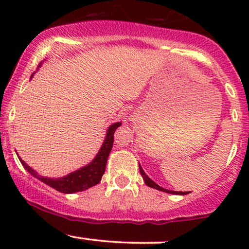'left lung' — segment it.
<instances>
[{"label": "left lung", "mask_w": 249, "mask_h": 249, "mask_svg": "<svg viewBox=\"0 0 249 249\" xmlns=\"http://www.w3.org/2000/svg\"><path fill=\"white\" fill-rule=\"evenodd\" d=\"M139 171H141V174L142 177V179H144L145 184L147 185L148 187H152V188H156V190L158 191H161V192H166V193H172V194H186V192H177V191H170V190H166V188H162L159 186L158 184H156V182L153 181L152 179H150L148 177L146 176V173L144 172V170H142L141 165H139Z\"/></svg>", "instance_id": "1"}]
</instances>
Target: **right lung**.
Wrapping results in <instances>:
<instances>
[{"instance_id":"right-lung-1","label":"right lung","mask_w":249,"mask_h":249,"mask_svg":"<svg viewBox=\"0 0 249 249\" xmlns=\"http://www.w3.org/2000/svg\"><path fill=\"white\" fill-rule=\"evenodd\" d=\"M42 63H39L41 65ZM34 75V73H33ZM31 75V77H33ZM122 125V123H115V124L110 125V127L107 131V137H105V141L103 142L101 150L97 153L92 161L90 164H88L87 166L79 168V170L75 171V172H71L68 176L62 177V178H47V177L39 176L36 171H34L30 166H28L25 162L19 158V161L22 162L25 170L29 172L31 176H34L44 184L49 185L50 187L55 188L58 192L62 193H75V192H81V191H85L88 188L95 186L101 181L103 174L105 172V167H107V157L110 154L111 150H112L113 145V134L117 127H119Z\"/></svg>"}]
</instances>
